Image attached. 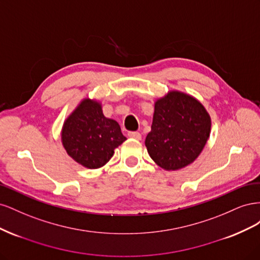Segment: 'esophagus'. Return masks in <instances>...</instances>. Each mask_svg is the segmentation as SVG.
<instances>
[{
  "label": "esophagus",
  "mask_w": 260,
  "mask_h": 260,
  "mask_svg": "<svg viewBox=\"0 0 260 260\" xmlns=\"http://www.w3.org/2000/svg\"><path fill=\"white\" fill-rule=\"evenodd\" d=\"M128 137L131 138V139H135V140H141V133L140 132H137V131H130L128 132Z\"/></svg>",
  "instance_id": "esophagus-1"
}]
</instances>
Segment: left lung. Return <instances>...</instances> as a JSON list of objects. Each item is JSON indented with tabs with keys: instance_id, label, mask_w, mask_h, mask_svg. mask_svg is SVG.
Here are the masks:
<instances>
[{
	"instance_id": "8db88e82",
	"label": "left lung",
	"mask_w": 260,
	"mask_h": 260,
	"mask_svg": "<svg viewBox=\"0 0 260 260\" xmlns=\"http://www.w3.org/2000/svg\"><path fill=\"white\" fill-rule=\"evenodd\" d=\"M210 128V116L199 100L169 91L155 102L151 131L145 139L147 153L165 170L182 169L200 156Z\"/></svg>"
}]
</instances>
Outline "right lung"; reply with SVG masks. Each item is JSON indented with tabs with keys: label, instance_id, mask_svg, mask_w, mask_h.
<instances>
[{
	"label": "right lung",
	"instance_id": "add662e5",
	"mask_svg": "<svg viewBox=\"0 0 260 260\" xmlns=\"http://www.w3.org/2000/svg\"><path fill=\"white\" fill-rule=\"evenodd\" d=\"M61 143L72 158L88 169L103 167L127 138L116 120L104 116L96 100L83 99L62 124Z\"/></svg>",
	"mask_w": 260,
	"mask_h": 260
}]
</instances>
